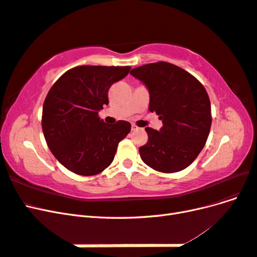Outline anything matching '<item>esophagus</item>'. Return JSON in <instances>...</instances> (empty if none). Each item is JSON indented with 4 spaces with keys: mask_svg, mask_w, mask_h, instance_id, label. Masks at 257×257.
I'll return each mask as SVG.
<instances>
[{
    "mask_svg": "<svg viewBox=\"0 0 257 257\" xmlns=\"http://www.w3.org/2000/svg\"><path fill=\"white\" fill-rule=\"evenodd\" d=\"M139 127L138 126H136L135 124H132V131H137Z\"/></svg>",
    "mask_w": 257,
    "mask_h": 257,
    "instance_id": "1",
    "label": "esophagus"
}]
</instances>
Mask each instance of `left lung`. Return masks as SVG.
I'll return each mask as SVG.
<instances>
[{
    "label": "left lung",
    "mask_w": 257,
    "mask_h": 257,
    "mask_svg": "<svg viewBox=\"0 0 257 257\" xmlns=\"http://www.w3.org/2000/svg\"><path fill=\"white\" fill-rule=\"evenodd\" d=\"M131 75L149 91V110L160 115V131L146 127L148 143L139 148L146 164L161 173L191 165L207 142L211 105L204 85L181 67L158 62L133 68Z\"/></svg>",
    "instance_id": "obj_1"
}]
</instances>
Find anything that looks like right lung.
I'll use <instances>...</instances> for the list:
<instances>
[{
    "instance_id": "add662e5",
    "label": "right lung",
    "mask_w": 257,
    "mask_h": 257,
    "mask_svg": "<svg viewBox=\"0 0 257 257\" xmlns=\"http://www.w3.org/2000/svg\"><path fill=\"white\" fill-rule=\"evenodd\" d=\"M130 66L82 65L62 75L43 106L42 126L50 151L62 165L80 176L103 172L114 158L131 123L113 125L98 118L108 105L111 84L125 77Z\"/></svg>"
}]
</instances>
